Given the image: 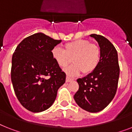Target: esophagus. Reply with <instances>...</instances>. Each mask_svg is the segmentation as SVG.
I'll return each mask as SVG.
<instances>
[{
    "instance_id": "esophagus-1",
    "label": "esophagus",
    "mask_w": 132,
    "mask_h": 132,
    "mask_svg": "<svg viewBox=\"0 0 132 132\" xmlns=\"http://www.w3.org/2000/svg\"><path fill=\"white\" fill-rule=\"evenodd\" d=\"M73 81V79L72 78H70V77H68V76H66V81L67 82V83H68V82H70V81Z\"/></svg>"
}]
</instances>
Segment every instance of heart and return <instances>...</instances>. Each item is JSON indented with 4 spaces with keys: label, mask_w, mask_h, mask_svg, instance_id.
<instances>
[{
    "label": "heart",
    "mask_w": 132,
    "mask_h": 132,
    "mask_svg": "<svg viewBox=\"0 0 132 132\" xmlns=\"http://www.w3.org/2000/svg\"><path fill=\"white\" fill-rule=\"evenodd\" d=\"M64 49L55 47L51 51L52 57L60 67L65 68L70 63H74L65 70L70 76L88 75L94 71L100 60L101 49L100 46L86 39H77L66 43Z\"/></svg>",
    "instance_id": "1"
}]
</instances>
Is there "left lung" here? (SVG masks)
<instances>
[{
  "label": "left lung",
  "instance_id": "obj_1",
  "mask_svg": "<svg viewBox=\"0 0 132 132\" xmlns=\"http://www.w3.org/2000/svg\"><path fill=\"white\" fill-rule=\"evenodd\" d=\"M101 49L100 60L96 70L77 80L79 88L74 96L77 104L90 112L105 109L116 94L119 77L117 51L114 45L102 35L92 34Z\"/></svg>",
  "mask_w": 132,
  "mask_h": 132
}]
</instances>
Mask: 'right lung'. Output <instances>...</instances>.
<instances>
[{"label":"right lung","mask_w":132,"mask_h":132,"mask_svg":"<svg viewBox=\"0 0 132 132\" xmlns=\"http://www.w3.org/2000/svg\"><path fill=\"white\" fill-rule=\"evenodd\" d=\"M61 41L36 33L24 38L13 54L11 77L14 92L29 111L40 112L49 109L65 83L66 73L51 54Z\"/></svg>","instance_id":"obj_1"}]
</instances>
